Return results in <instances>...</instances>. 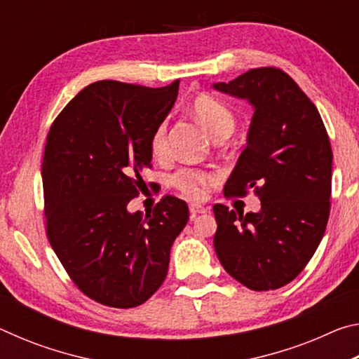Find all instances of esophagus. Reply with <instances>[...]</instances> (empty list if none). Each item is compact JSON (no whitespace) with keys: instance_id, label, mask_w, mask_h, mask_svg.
Here are the masks:
<instances>
[{"instance_id":"1","label":"esophagus","mask_w":359,"mask_h":359,"mask_svg":"<svg viewBox=\"0 0 359 359\" xmlns=\"http://www.w3.org/2000/svg\"><path fill=\"white\" fill-rule=\"evenodd\" d=\"M208 210L209 209L204 208V205H201V204H190V214H191V217H196L199 214H205V212H208Z\"/></svg>"}]
</instances>
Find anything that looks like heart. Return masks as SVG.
Here are the masks:
<instances>
[{
	"label": "heart",
	"instance_id": "b5f03b06",
	"mask_svg": "<svg viewBox=\"0 0 359 359\" xmlns=\"http://www.w3.org/2000/svg\"><path fill=\"white\" fill-rule=\"evenodd\" d=\"M194 117L204 126V130L215 139H224L233 133L236 126L234 114L220 100L209 95L196 96L191 102ZM150 149L155 156H163L168 150V121L163 120L151 133ZM214 179L204 169L184 168L172 175V185L190 199H201L205 196V187Z\"/></svg>",
	"mask_w": 359,
	"mask_h": 359
}]
</instances>
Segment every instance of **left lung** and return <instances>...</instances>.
<instances>
[{"instance_id": "obj_1", "label": "left lung", "mask_w": 359, "mask_h": 359, "mask_svg": "<svg viewBox=\"0 0 359 359\" xmlns=\"http://www.w3.org/2000/svg\"><path fill=\"white\" fill-rule=\"evenodd\" d=\"M217 92L247 100V147L224 194L255 188L258 212L215 204L214 247L228 274L255 291L290 283L313 257L330 218L332 150L318 109L287 72L250 69Z\"/></svg>"}]
</instances>
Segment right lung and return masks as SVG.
<instances>
[{
	"instance_id": "1",
	"label": "right lung",
	"mask_w": 359,
	"mask_h": 359,
	"mask_svg": "<svg viewBox=\"0 0 359 359\" xmlns=\"http://www.w3.org/2000/svg\"><path fill=\"white\" fill-rule=\"evenodd\" d=\"M179 81L149 88L85 87L58 115L42 158L48 242L79 290L109 307L141 306L165 282L188 205L165 196L145 217L128 203L150 168V137L171 112Z\"/></svg>"
}]
</instances>
